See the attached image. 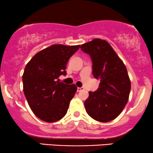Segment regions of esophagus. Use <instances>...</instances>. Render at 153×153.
I'll return each mask as SVG.
<instances>
[{
	"label": "esophagus",
	"mask_w": 153,
	"mask_h": 153,
	"mask_svg": "<svg viewBox=\"0 0 153 153\" xmlns=\"http://www.w3.org/2000/svg\"><path fill=\"white\" fill-rule=\"evenodd\" d=\"M84 90V88H77V91H78V92H80V91H83Z\"/></svg>",
	"instance_id": "esophagus-1"
}]
</instances>
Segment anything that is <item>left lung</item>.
I'll use <instances>...</instances> for the list:
<instances>
[{"label":"left lung","mask_w":153,"mask_h":153,"mask_svg":"<svg viewBox=\"0 0 153 153\" xmlns=\"http://www.w3.org/2000/svg\"><path fill=\"white\" fill-rule=\"evenodd\" d=\"M91 56L93 75L99 79L98 90L89 92L85 110L91 118L108 122L122 113L129 99L131 82L125 65L106 40L94 39L80 46Z\"/></svg>","instance_id":"left-lung-1"}]
</instances>
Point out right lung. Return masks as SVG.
Returning <instances> with one entry per match:
<instances>
[{"mask_svg": "<svg viewBox=\"0 0 153 153\" xmlns=\"http://www.w3.org/2000/svg\"><path fill=\"white\" fill-rule=\"evenodd\" d=\"M79 47L53 45L26 64L22 76L24 95L33 113L44 122H57L66 114L77 87L59 82L58 78L66 75L67 63Z\"/></svg>", "mask_w": 153, "mask_h": 153, "instance_id": "obj_1", "label": "right lung"}]
</instances>
